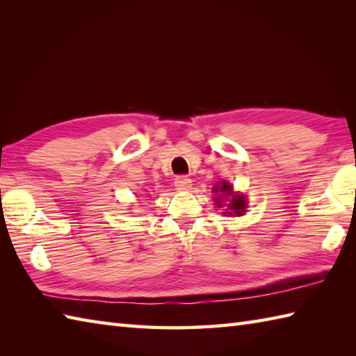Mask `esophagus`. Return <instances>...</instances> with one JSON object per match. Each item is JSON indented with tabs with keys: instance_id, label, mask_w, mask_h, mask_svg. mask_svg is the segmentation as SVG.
Instances as JSON below:
<instances>
[{
	"instance_id": "1",
	"label": "esophagus",
	"mask_w": 356,
	"mask_h": 356,
	"mask_svg": "<svg viewBox=\"0 0 356 356\" xmlns=\"http://www.w3.org/2000/svg\"><path fill=\"white\" fill-rule=\"evenodd\" d=\"M174 186H176L177 190H190L191 179L188 176H177L176 179H174Z\"/></svg>"
}]
</instances>
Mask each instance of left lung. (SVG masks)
Instances as JSON below:
<instances>
[{"label": "left lung", "mask_w": 356, "mask_h": 356, "mask_svg": "<svg viewBox=\"0 0 356 356\" xmlns=\"http://www.w3.org/2000/svg\"><path fill=\"white\" fill-rule=\"evenodd\" d=\"M214 190L218 193H225L226 195H231V185H228L226 182L222 184V186L218 188L216 186ZM216 202L218 203V199H216ZM218 207H222V203H218ZM245 207H246V200L243 195H232L229 203H228V208L231 209V213H225V214H236V216H241V213L245 211Z\"/></svg>", "instance_id": "obj_1"}]
</instances>
